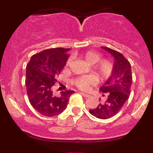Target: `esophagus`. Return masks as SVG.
<instances>
[{
  "mask_svg": "<svg viewBox=\"0 0 153 153\" xmlns=\"http://www.w3.org/2000/svg\"><path fill=\"white\" fill-rule=\"evenodd\" d=\"M80 94H81L82 96H83V97H85V98H88V97H89V96H90V95L85 94V93H80Z\"/></svg>",
  "mask_w": 153,
  "mask_h": 153,
  "instance_id": "obj_1",
  "label": "esophagus"
}]
</instances>
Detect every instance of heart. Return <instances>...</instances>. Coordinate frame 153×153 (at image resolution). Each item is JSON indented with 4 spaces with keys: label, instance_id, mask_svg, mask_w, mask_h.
I'll list each match as a JSON object with an SVG mask.
<instances>
[{
    "label": "heart",
    "instance_id": "obj_1",
    "mask_svg": "<svg viewBox=\"0 0 153 153\" xmlns=\"http://www.w3.org/2000/svg\"><path fill=\"white\" fill-rule=\"evenodd\" d=\"M82 57L85 59L88 63L94 65V71L101 80H107L114 70L113 62L108 59H102L101 54L94 51H87L82 54ZM71 64V59H68L66 62L65 65L68 67ZM98 78L96 75H85V76L78 77L73 80V83L79 89L82 91L88 90L91 85L97 83Z\"/></svg>",
    "mask_w": 153,
    "mask_h": 153
}]
</instances>
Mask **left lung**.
I'll list each match as a JSON object with an SVG mask.
<instances>
[{
    "label": "left lung",
    "instance_id": "obj_1",
    "mask_svg": "<svg viewBox=\"0 0 153 153\" xmlns=\"http://www.w3.org/2000/svg\"><path fill=\"white\" fill-rule=\"evenodd\" d=\"M101 48L114 57V70L109 78L100 88L106 99L96 108L89 110L96 118L107 119L117 114L121 110L130 95L132 82L130 62L122 53L106 47Z\"/></svg>",
    "mask_w": 153,
    "mask_h": 153
}]
</instances>
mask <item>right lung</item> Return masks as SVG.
Instances as JSON below:
<instances>
[{"instance_id": "1", "label": "right lung", "mask_w": 153, "mask_h": 153, "mask_svg": "<svg viewBox=\"0 0 153 153\" xmlns=\"http://www.w3.org/2000/svg\"><path fill=\"white\" fill-rule=\"evenodd\" d=\"M69 48H51L31 56L26 65L25 84L28 98L33 108L46 117L60 114L66 108L69 98L74 91L60 92V96L53 94L52 87L56 77L65 65Z\"/></svg>"}]
</instances>
